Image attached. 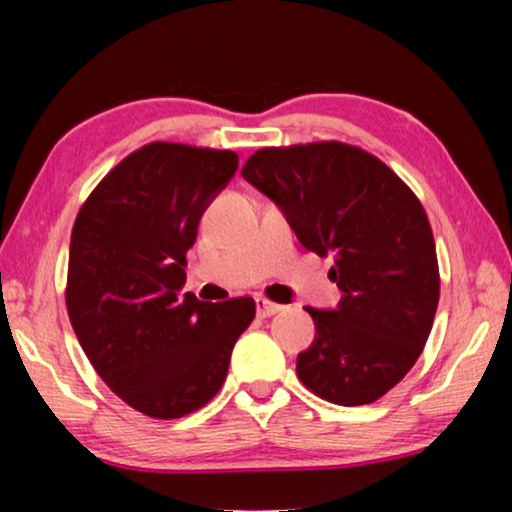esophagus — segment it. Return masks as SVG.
<instances>
[{"mask_svg": "<svg viewBox=\"0 0 512 512\" xmlns=\"http://www.w3.org/2000/svg\"><path fill=\"white\" fill-rule=\"evenodd\" d=\"M284 310V305H279V303H272V300H268V298H256V312H258V317H272V314H277V312H282Z\"/></svg>", "mask_w": 512, "mask_h": 512, "instance_id": "obj_1", "label": "esophagus"}]
</instances>
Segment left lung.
<instances>
[{
  "mask_svg": "<svg viewBox=\"0 0 512 512\" xmlns=\"http://www.w3.org/2000/svg\"><path fill=\"white\" fill-rule=\"evenodd\" d=\"M242 177L282 209L307 251L335 258V310L305 307L314 342L296 373L335 405L394 389L422 354L436 317V242L417 195L373 153L342 142L258 149Z\"/></svg>",
  "mask_w": 512,
  "mask_h": 512,
  "instance_id": "obj_1",
  "label": "left lung"
}]
</instances>
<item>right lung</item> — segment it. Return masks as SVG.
I'll return each instance as SVG.
<instances>
[{
    "mask_svg": "<svg viewBox=\"0 0 512 512\" xmlns=\"http://www.w3.org/2000/svg\"><path fill=\"white\" fill-rule=\"evenodd\" d=\"M235 151L151 142L88 195L69 242L67 312L88 361L146 417L177 419L219 394L254 298L181 293L186 251L237 170Z\"/></svg>",
    "mask_w": 512,
    "mask_h": 512,
    "instance_id": "obj_1",
    "label": "right lung"
}]
</instances>
